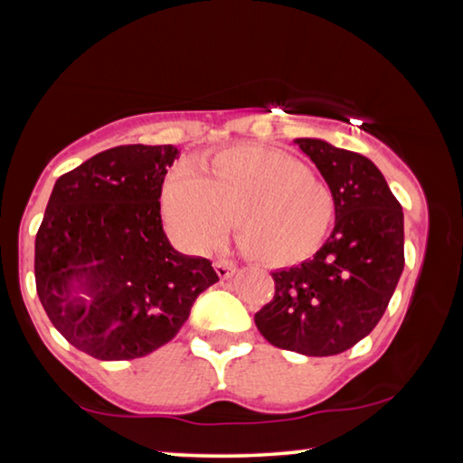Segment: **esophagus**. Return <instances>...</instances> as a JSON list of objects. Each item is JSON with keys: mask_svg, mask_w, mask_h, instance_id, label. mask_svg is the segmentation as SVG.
Segmentation results:
<instances>
[{"mask_svg": "<svg viewBox=\"0 0 463 463\" xmlns=\"http://www.w3.org/2000/svg\"><path fill=\"white\" fill-rule=\"evenodd\" d=\"M214 269L218 273V278L229 279L232 273L237 271V265H234L232 261H229V260H218V261H214Z\"/></svg>", "mask_w": 463, "mask_h": 463, "instance_id": "esophagus-1", "label": "esophagus"}]
</instances>
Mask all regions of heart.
<instances>
[{"label": "heart", "mask_w": 463, "mask_h": 463, "mask_svg": "<svg viewBox=\"0 0 463 463\" xmlns=\"http://www.w3.org/2000/svg\"><path fill=\"white\" fill-rule=\"evenodd\" d=\"M161 210L190 253L221 247L234 216L242 247L269 265L308 260L335 221L328 185L294 156L257 145L224 148L200 163L198 175L177 171L163 187Z\"/></svg>", "instance_id": "heart-1"}]
</instances>
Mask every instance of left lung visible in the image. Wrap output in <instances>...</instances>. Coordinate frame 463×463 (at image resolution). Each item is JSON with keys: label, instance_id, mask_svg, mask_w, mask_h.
<instances>
[{"label": "left lung", "instance_id": "1", "mask_svg": "<svg viewBox=\"0 0 463 463\" xmlns=\"http://www.w3.org/2000/svg\"><path fill=\"white\" fill-rule=\"evenodd\" d=\"M294 143L335 200V229L312 260L273 271L276 296L255 325L271 345L302 355L343 354L373 331L404 269V214L367 156L320 138Z\"/></svg>", "mask_w": 463, "mask_h": 463}]
</instances>
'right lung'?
<instances>
[{"instance_id":"obj_1","label":"right lung","mask_w":463,"mask_h":463,"mask_svg":"<svg viewBox=\"0 0 463 463\" xmlns=\"http://www.w3.org/2000/svg\"><path fill=\"white\" fill-rule=\"evenodd\" d=\"M174 145H122L61 175L34 242V278L54 328L101 362L163 347L218 281L213 263L171 247L161 187Z\"/></svg>"}]
</instances>
